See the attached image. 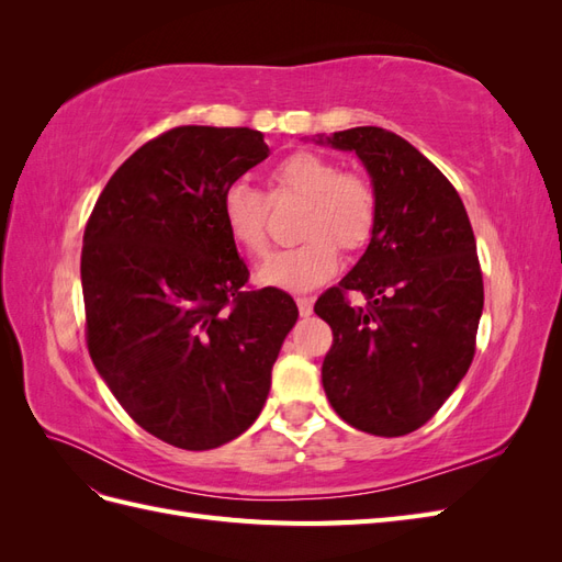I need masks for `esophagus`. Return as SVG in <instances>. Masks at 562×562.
I'll use <instances>...</instances> for the list:
<instances>
[{
  "instance_id": "1",
  "label": "esophagus",
  "mask_w": 562,
  "mask_h": 562,
  "mask_svg": "<svg viewBox=\"0 0 562 562\" xmlns=\"http://www.w3.org/2000/svg\"><path fill=\"white\" fill-rule=\"evenodd\" d=\"M295 302H297L300 316H310L314 312V297L312 295H297Z\"/></svg>"
}]
</instances>
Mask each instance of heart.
I'll list each match as a JSON object with an SVG mask.
<instances>
[{"label":"heart","mask_w":562,"mask_h":562,"mask_svg":"<svg viewBox=\"0 0 562 562\" xmlns=\"http://www.w3.org/2000/svg\"><path fill=\"white\" fill-rule=\"evenodd\" d=\"M269 199L297 196L307 201L300 217L304 241L271 252L258 269V281L279 291H312L333 279L342 262L339 246L349 252L363 250L378 227V192L372 182L337 161L297 149L283 157L267 176ZM220 220L229 241L250 258L269 248V201L244 180L225 187L220 196Z\"/></svg>","instance_id":"heart-1"}]
</instances>
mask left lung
<instances>
[{
  "label": "left lung",
  "mask_w": 562,
  "mask_h": 562,
  "mask_svg": "<svg viewBox=\"0 0 562 562\" xmlns=\"http://www.w3.org/2000/svg\"><path fill=\"white\" fill-rule=\"evenodd\" d=\"M326 140L359 155L380 215L363 258L314 304L333 330L323 389L351 427L405 436L440 411L473 361L483 312L475 236L452 182L401 135L356 126ZM349 292H363L367 307L353 308Z\"/></svg>",
  "instance_id": "1"
}]
</instances>
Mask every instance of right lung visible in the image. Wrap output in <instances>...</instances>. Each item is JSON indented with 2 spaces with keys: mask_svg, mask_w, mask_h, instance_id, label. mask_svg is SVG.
<instances>
[{
  "mask_svg": "<svg viewBox=\"0 0 562 562\" xmlns=\"http://www.w3.org/2000/svg\"><path fill=\"white\" fill-rule=\"evenodd\" d=\"M252 128L178 126L116 168L83 229L87 347L119 405L182 450L258 419L297 304L250 291L220 196L267 159Z\"/></svg>",
  "mask_w": 562,
  "mask_h": 562,
  "instance_id": "add662e5",
  "label": "right lung"
}]
</instances>
